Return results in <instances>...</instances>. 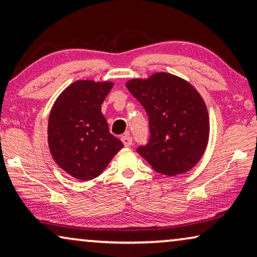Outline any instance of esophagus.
I'll list each match as a JSON object with an SVG mask.
<instances>
[{"label": "esophagus", "instance_id": "esophagus-1", "mask_svg": "<svg viewBox=\"0 0 257 257\" xmlns=\"http://www.w3.org/2000/svg\"><path fill=\"white\" fill-rule=\"evenodd\" d=\"M121 140H122V142H123L124 147H130L133 144V139H132V136H129V135L122 136Z\"/></svg>", "mask_w": 257, "mask_h": 257}]
</instances>
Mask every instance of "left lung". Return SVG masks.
I'll use <instances>...</instances> for the list:
<instances>
[{"label":"left lung","mask_w":257,"mask_h":257,"mask_svg":"<svg viewBox=\"0 0 257 257\" xmlns=\"http://www.w3.org/2000/svg\"><path fill=\"white\" fill-rule=\"evenodd\" d=\"M125 86L149 118V141L137 153L162 175L192 169L204 154L209 134L207 108L200 94L187 81L164 72L147 80L133 79Z\"/></svg>","instance_id":"8db88e82"}]
</instances>
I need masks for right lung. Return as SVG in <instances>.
<instances>
[{
    "mask_svg": "<svg viewBox=\"0 0 257 257\" xmlns=\"http://www.w3.org/2000/svg\"><path fill=\"white\" fill-rule=\"evenodd\" d=\"M111 87V82L75 81L58 96L50 113V151L56 163L77 179L95 178L123 148L101 113Z\"/></svg>",
    "mask_w": 257,
    "mask_h": 257,
    "instance_id": "right-lung-1",
    "label": "right lung"
}]
</instances>
